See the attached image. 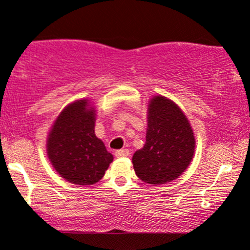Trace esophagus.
Returning <instances> with one entry per match:
<instances>
[{"mask_svg":"<svg viewBox=\"0 0 250 250\" xmlns=\"http://www.w3.org/2000/svg\"><path fill=\"white\" fill-rule=\"evenodd\" d=\"M115 155L116 158H122V156H128L129 155V150L128 149H119L115 152Z\"/></svg>","mask_w":250,"mask_h":250,"instance_id":"esophagus-1","label":"esophagus"}]
</instances>
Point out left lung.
I'll list each match as a JSON object with an SVG mask.
<instances>
[{
  "instance_id": "obj_1",
  "label": "left lung",
  "mask_w": 250,
  "mask_h": 250,
  "mask_svg": "<svg viewBox=\"0 0 250 250\" xmlns=\"http://www.w3.org/2000/svg\"><path fill=\"white\" fill-rule=\"evenodd\" d=\"M146 144L133 155L142 182L161 185L177 179L190 165L196 139L188 117L173 101L154 96L148 103Z\"/></svg>"
}]
</instances>
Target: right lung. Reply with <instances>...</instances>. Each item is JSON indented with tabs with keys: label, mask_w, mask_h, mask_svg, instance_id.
<instances>
[{
	"label": "right lung",
	"mask_w": 250,
	"mask_h": 250,
	"mask_svg": "<svg viewBox=\"0 0 250 250\" xmlns=\"http://www.w3.org/2000/svg\"><path fill=\"white\" fill-rule=\"evenodd\" d=\"M95 121L94 106L79 100L65 106L48 133L49 161L62 178L76 185L100 182L114 159L95 135Z\"/></svg>",
	"instance_id": "1"
}]
</instances>
